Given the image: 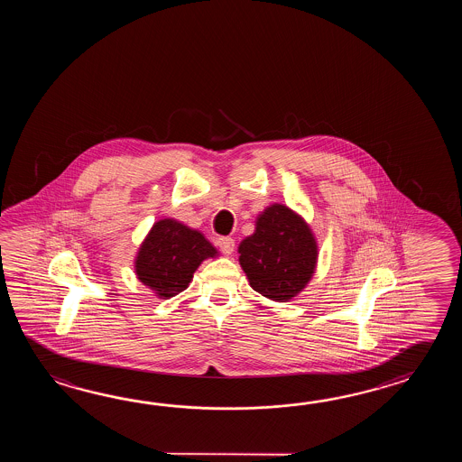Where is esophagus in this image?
I'll return each mask as SVG.
<instances>
[{
    "label": "esophagus",
    "mask_w": 462,
    "mask_h": 462,
    "mask_svg": "<svg viewBox=\"0 0 462 462\" xmlns=\"http://www.w3.org/2000/svg\"><path fill=\"white\" fill-rule=\"evenodd\" d=\"M217 247L221 249L223 254L229 255L235 251V239L229 236H223L217 239Z\"/></svg>",
    "instance_id": "34e87169"
}]
</instances>
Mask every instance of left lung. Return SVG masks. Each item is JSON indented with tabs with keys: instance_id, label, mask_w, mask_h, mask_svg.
<instances>
[{
	"instance_id": "8db88e82",
	"label": "left lung",
	"mask_w": 462,
	"mask_h": 462,
	"mask_svg": "<svg viewBox=\"0 0 462 462\" xmlns=\"http://www.w3.org/2000/svg\"><path fill=\"white\" fill-rule=\"evenodd\" d=\"M239 254L255 292L285 302L314 274L317 245L302 217L273 205L257 219L254 235L239 245Z\"/></svg>"
}]
</instances>
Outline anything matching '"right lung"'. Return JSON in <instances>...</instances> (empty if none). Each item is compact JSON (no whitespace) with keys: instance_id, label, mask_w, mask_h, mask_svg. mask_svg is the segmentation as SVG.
I'll return each mask as SVG.
<instances>
[{"instance_id":"right-lung-1","label":"right lung","mask_w":462,"mask_h":462,"mask_svg":"<svg viewBox=\"0 0 462 462\" xmlns=\"http://www.w3.org/2000/svg\"><path fill=\"white\" fill-rule=\"evenodd\" d=\"M215 254L217 249L201 233L162 219L140 247L135 269L143 284L168 299L187 289L201 261Z\"/></svg>"}]
</instances>
